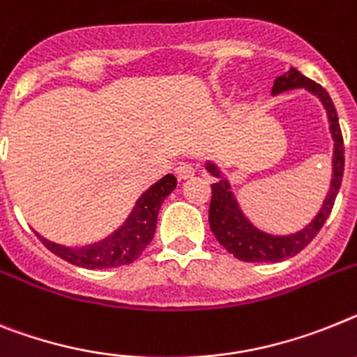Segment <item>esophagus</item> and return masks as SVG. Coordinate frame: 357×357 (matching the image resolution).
<instances>
[{"label":"esophagus","mask_w":357,"mask_h":357,"mask_svg":"<svg viewBox=\"0 0 357 357\" xmlns=\"http://www.w3.org/2000/svg\"><path fill=\"white\" fill-rule=\"evenodd\" d=\"M194 167L188 161H179L178 165H176V174H178V178L179 179H188V178H192L194 176Z\"/></svg>","instance_id":"esophagus-1"}]
</instances>
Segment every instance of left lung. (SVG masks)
Wrapping results in <instances>:
<instances>
[{
	"label": "left lung",
	"mask_w": 357,
	"mask_h": 357,
	"mask_svg": "<svg viewBox=\"0 0 357 357\" xmlns=\"http://www.w3.org/2000/svg\"><path fill=\"white\" fill-rule=\"evenodd\" d=\"M294 89H305L310 94L317 96L323 107H325L326 116H328L331 134L332 139H334L331 188H328V194H326L325 202H323L316 218L305 229L289 236L266 234V232L259 230L257 227H254L247 220V215L241 212L238 199H236V196L230 190L229 179L223 178L221 170L214 163H211V161L205 163V169L212 176L218 178V183L212 185V199L211 206H208L211 230L214 232L220 245H223L232 256L241 259V261L275 263L301 252L316 238V234L321 230L326 218L331 215L332 206H334V202H336L337 190L341 187L343 169H345V146H343V134H341L336 107L332 103L328 92L321 85H317L316 82L305 77L296 68H290L283 76L275 77L274 86H272V96H278L287 91H294Z\"/></svg>",
	"instance_id": "8db88e82"
}]
</instances>
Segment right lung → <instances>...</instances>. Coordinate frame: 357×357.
<instances>
[{"label": "right lung", "instance_id": "add662e5", "mask_svg": "<svg viewBox=\"0 0 357 357\" xmlns=\"http://www.w3.org/2000/svg\"><path fill=\"white\" fill-rule=\"evenodd\" d=\"M176 185H178V179L174 178L172 174L163 176L158 183L152 185L139 196L127 221H123L118 230H114L112 234L98 243L85 245V247H63V245L45 239L38 232L36 236L50 252L76 266L94 271V268H114V266L128 265L142 256L146 245L154 238L161 205L165 197L176 188Z\"/></svg>", "mask_w": 357, "mask_h": 357}]
</instances>
